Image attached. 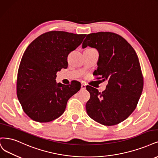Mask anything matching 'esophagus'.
Returning a JSON list of instances; mask_svg holds the SVG:
<instances>
[{
  "label": "esophagus",
  "mask_w": 158,
  "mask_h": 158,
  "mask_svg": "<svg viewBox=\"0 0 158 158\" xmlns=\"http://www.w3.org/2000/svg\"><path fill=\"white\" fill-rule=\"evenodd\" d=\"M85 88H85V84H81V89L84 90V89H85Z\"/></svg>",
  "instance_id": "1"
}]
</instances>
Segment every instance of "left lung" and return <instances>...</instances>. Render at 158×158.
<instances>
[{"mask_svg": "<svg viewBox=\"0 0 158 158\" xmlns=\"http://www.w3.org/2000/svg\"><path fill=\"white\" fill-rule=\"evenodd\" d=\"M95 48L99 57L94 75L107 80L106 89L99 92L88 85L90 99L85 108L88 116L104 126L117 125L135 110L142 94L143 76L138 56L122 36L111 32L87 35L82 48Z\"/></svg>", "mask_w": 158, "mask_h": 158, "instance_id": "obj_1", "label": "left lung"}]
</instances>
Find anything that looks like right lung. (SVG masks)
I'll return each instance as SVG.
<instances>
[{"instance_id": "add662e5", "label": "right lung", "mask_w": 158, "mask_h": 158, "mask_svg": "<svg viewBox=\"0 0 158 158\" xmlns=\"http://www.w3.org/2000/svg\"><path fill=\"white\" fill-rule=\"evenodd\" d=\"M86 35L64 31L45 32L25 51L18 69L17 96L25 113L32 120L45 123L61 116L68 100L81 88L74 81L57 84L56 73L68 66L69 54L82 42Z\"/></svg>"}]
</instances>
